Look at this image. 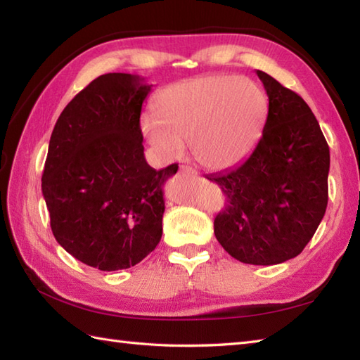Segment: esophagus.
<instances>
[{
    "label": "esophagus",
    "mask_w": 360,
    "mask_h": 360,
    "mask_svg": "<svg viewBox=\"0 0 360 360\" xmlns=\"http://www.w3.org/2000/svg\"><path fill=\"white\" fill-rule=\"evenodd\" d=\"M180 174L186 175V177H198V171L193 169L191 166H181L180 167Z\"/></svg>",
    "instance_id": "34e87169"
}]
</instances>
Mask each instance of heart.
<instances>
[{
  "label": "heart",
  "mask_w": 360,
  "mask_h": 360,
  "mask_svg": "<svg viewBox=\"0 0 360 360\" xmlns=\"http://www.w3.org/2000/svg\"><path fill=\"white\" fill-rule=\"evenodd\" d=\"M141 133L161 160L181 158L185 142L203 167L224 171L248 157L268 117V98L254 81L233 75L183 81L166 87Z\"/></svg>",
  "instance_id": "obj_1"
}]
</instances>
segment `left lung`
<instances>
[{
	"label": "left lung",
	"instance_id": "obj_1",
	"mask_svg": "<svg viewBox=\"0 0 360 360\" xmlns=\"http://www.w3.org/2000/svg\"><path fill=\"white\" fill-rule=\"evenodd\" d=\"M257 75L269 100L262 138L241 165L207 179L226 195L214 218L221 246L243 263L277 264L302 252L326 213L330 157L306 101Z\"/></svg>",
	"mask_w": 360,
	"mask_h": 360
}]
</instances>
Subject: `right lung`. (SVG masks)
<instances>
[{
  "instance_id": "right-lung-1",
  "label": "right lung",
  "mask_w": 360,
  "mask_h": 360,
  "mask_svg": "<svg viewBox=\"0 0 360 360\" xmlns=\"http://www.w3.org/2000/svg\"><path fill=\"white\" fill-rule=\"evenodd\" d=\"M144 78L106 73L75 96L53 128L42 194L56 241L101 271L144 260L162 235V186L179 166L153 169L144 157Z\"/></svg>"
}]
</instances>
